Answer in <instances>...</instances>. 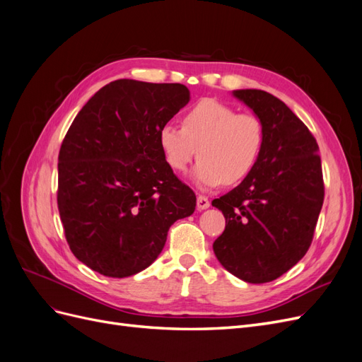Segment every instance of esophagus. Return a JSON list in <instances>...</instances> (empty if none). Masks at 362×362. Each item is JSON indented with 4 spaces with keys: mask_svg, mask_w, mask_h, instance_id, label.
Returning <instances> with one entry per match:
<instances>
[{
    "mask_svg": "<svg viewBox=\"0 0 362 362\" xmlns=\"http://www.w3.org/2000/svg\"><path fill=\"white\" fill-rule=\"evenodd\" d=\"M211 204H210V199L206 198V196H202V194H199L198 196V199H196V208H198L199 211H202V210H206L208 206H210Z\"/></svg>",
    "mask_w": 362,
    "mask_h": 362,
    "instance_id": "1",
    "label": "esophagus"
}]
</instances>
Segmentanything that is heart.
<instances>
[{"label":"heart","mask_w":362,"mask_h":362,"mask_svg":"<svg viewBox=\"0 0 362 362\" xmlns=\"http://www.w3.org/2000/svg\"><path fill=\"white\" fill-rule=\"evenodd\" d=\"M163 157L175 172H184L198 154L192 173L204 189L237 184L249 177L264 145V128L252 113H237L216 100H202L182 116V127L168 122L158 131Z\"/></svg>","instance_id":"1"}]
</instances>
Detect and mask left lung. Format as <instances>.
Here are the masks:
<instances>
[{"mask_svg":"<svg viewBox=\"0 0 362 362\" xmlns=\"http://www.w3.org/2000/svg\"><path fill=\"white\" fill-rule=\"evenodd\" d=\"M233 95L261 120L264 145L249 177L211 202L226 221L213 249L234 276L264 284L311 246L325 198L322 160L310 129L276 96L257 89Z\"/></svg>","mask_w":362,"mask_h":362,"instance_id":"left-lung-1","label":"left lung"}]
</instances>
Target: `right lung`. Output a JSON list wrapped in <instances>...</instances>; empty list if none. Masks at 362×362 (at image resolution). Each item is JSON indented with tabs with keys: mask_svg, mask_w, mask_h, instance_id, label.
<instances>
[{
	"mask_svg": "<svg viewBox=\"0 0 362 362\" xmlns=\"http://www.w3.org/2000/svg\"><path fill=\"white\" fill-rule=\"evenodd\" d=\"M190 101L180 83L116 80L75 116L59 152V213L72 254L110 278L145 270L196 196L163 157L158 131Z\"/></svg>",
	"mask_w": 362,
	"mask_h": 362,
	"instance_id": "right-lung-1",
	"label": "right lung"
}]
</instances>
